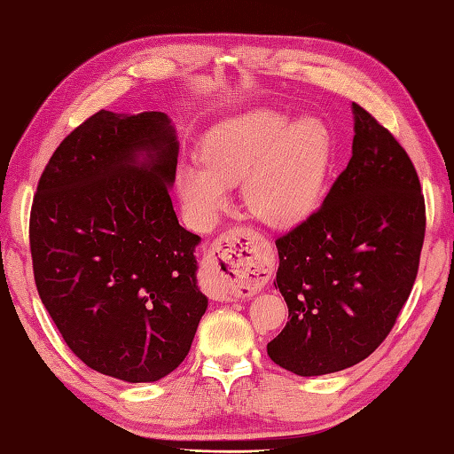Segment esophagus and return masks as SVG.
<instances>
[{"instance_id": "1", "label": "esophagus", "mask_w": 454, "mask_h": 454, "mask_svg": "<svg viewBox=\"0 0 454 454\" xmlns=\"http://www.w3.org/2000/svg\"><path fill=\"white\" fill-rule=\"evenodd\" d=\"M209 270L214 290L221 298L245 295L268 272L262 248L247 229H231L221 235L209 253Z\"/></svg>"}]
</instances>
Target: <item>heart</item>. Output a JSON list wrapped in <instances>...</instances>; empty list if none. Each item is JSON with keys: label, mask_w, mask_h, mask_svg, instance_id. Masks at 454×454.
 <instances>
[{"label": "heart", "mask_w": 454, "mask_h": 454, "mask_svg": "<svg viewBox=\"0 0 454 454\" xmlns=\"http://www.w3.org/2000/svg\"><path fill=\"white\" fill-rule=\"evenodd\" d=\"M200 166H182L178 190L188 214L209 225L227 203L231 184L243 180L251 214L272 227L298 225L313 214L325 188L331 138L317 119L256 107L229 117L203 137Z\"/></svg>", "instance_id": "b5f03b06"}]
</instances>
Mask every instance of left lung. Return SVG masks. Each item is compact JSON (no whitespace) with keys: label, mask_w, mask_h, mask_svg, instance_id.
I'll return each mask as SVG.
<instances>
[{"label":"left lung","mask_w":454,"mask_h":454,"mask_svg":"<svg viewBox=\"0 0 454 454\" xmlns=\"http://www.w3.org/2000/svg\"><path fill=\"white\" fill-rule=\"evenodd\" d=\"M347 168L321 207L276 239L274 286L288 323L266 350L298 376L358 364L380 347L408 301L425 237L421 184L403 146L353 104Z\"/></svg>","instance_id":"left-lung-1"}]
</instances>
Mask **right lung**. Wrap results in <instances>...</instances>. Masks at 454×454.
<instances>
[{"mask_svg":"<svg viewBox=\"0 0 454 454\" xmlns=\"http://www.w3.org/2000/svg\"><path fill=\"white\" fill-rule=\"evenodd\" d=\"M178 149L166 114L101 109L54 151L31 207L35 284L54 325L82 363L131 384L178 368L207 309L201 239L170 200Z\"/></svg>","mask_w":454,"mask_h":454,"instance_id":"obj_1","label":"right lung"}]
</instances>
